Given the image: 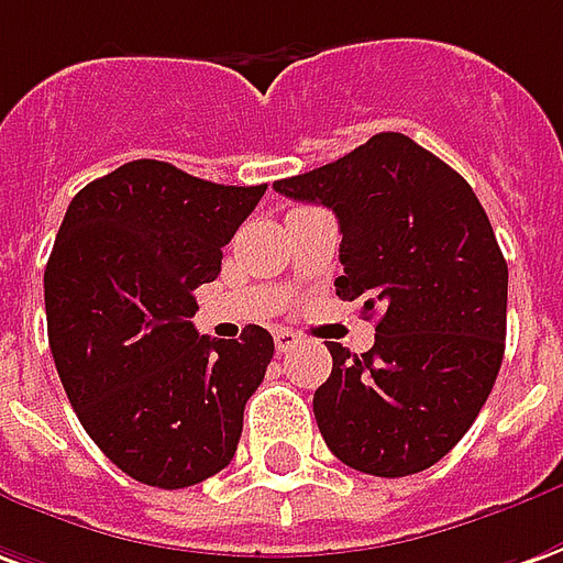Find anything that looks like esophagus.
<instances>
[{
  "mask_svg": "<svg viewBox=\"0 0 563 563\" xmlns=\"http://www.w3.org/2000/svg\"><path fill=\"white\" fill-rule=\"evenodd\" d=\"M274 344H277V350H280V353H286V350H292L301 344V335H298V332H292V329H277V332H274Z\"/></svg>",
  "mask_w": 563,
  "mask_h": 563,
  "instance_id": "1",
  "label": "esophagus"
}]
</instances>
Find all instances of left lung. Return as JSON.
<instances>
[{"label":"left lung","mask_w":563,"mask_h":563,"mask_svg":"<svg viewBox=\"0 0 563 563\" xmlns=\"http://www.w3.org/2000/svg\"><path fill=\"white\" fill-rule=\"evenodd\" d=\"M274 188L338 216L335 292L377 320L363 356L329 347L313 393L325 445L365 475L430 470L473 427L506 350L509 268L475 191L405 133Z\"/></svg>","instance_id":"obj_1"}]
</instances>
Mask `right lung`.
I'll list each match as a JSON object with an SVG mask.
<instances>
[{
  "mask_svg": "<svg viewBox=\"0 0 563 563\" xmlns=\"http://www.w3.org/2000/svg\"><path fill=\"white\" fill-rule=\"evenodd\" d=\"M268 186L131 161L78 191L45 268L48 341L81 427L121 473L164 490L225 470L274 338L195 332V289Z\"/></svg>",
  "mask_w": 563,
  "mask_h": 563,
  "instance_id": "add662e5",
  "label": "right lung"
}]
</instances>
